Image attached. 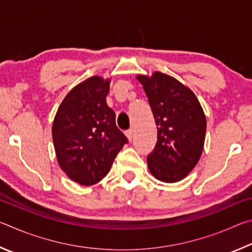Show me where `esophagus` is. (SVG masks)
<instances>
[{"instance_id":"esophagus-1","label":"esophagus","mask_w":252,"mask_h":252,"mask_svg":"<svg viewBox=\"0 0 252 252\" xmlns=\"http://www.w3.org/2000/svg\"><path fill=\"white\" fill-rule=\"evenodd\" d=\"M126 135L127 136V139H129L130 141H132V139H133V136H134V131H133V129L126 130Z\"/></svg>"}]
</instances>
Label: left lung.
<instances>
[{
    "instance_id": "left-lung-1",
    "label": "left lung",
    "mask_w": 252,
    "mask_h": 252,
    "mask_svg": "<svg viewBox=\"0 0 252 252\" xmlns=\"http://www.w3.org/2000/svg\"><path fill=\"white\" fill-rule=\"evenodd\" d=\"M158 129L157 143L148 155L152 176L177 182L191 172L201 157L207 121L193 92L178 80L156 72L139 75Z\"/></svg>"
}]
</instances>
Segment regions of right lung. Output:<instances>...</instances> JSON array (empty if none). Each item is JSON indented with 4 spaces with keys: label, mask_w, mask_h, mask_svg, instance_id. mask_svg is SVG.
<instances>
[{
    "label": "right lung",
    "mask_w": 252,
    "mask_h": 252,
    "mask_svg": "<svg viewBox=\"0 0 252 252\" xmlns=\"http://www.w3.org/2000/svg\"><path fill=\"white\" fill-rule=\"evenodd\" d=\"M109 81L99 76L71 90L55 116L52 135L57 158L67 177L82 186L101 181L129 142L106 104Z\"/></svg>",
    "instance_id": "right-lung-1"
}]
</instances>
